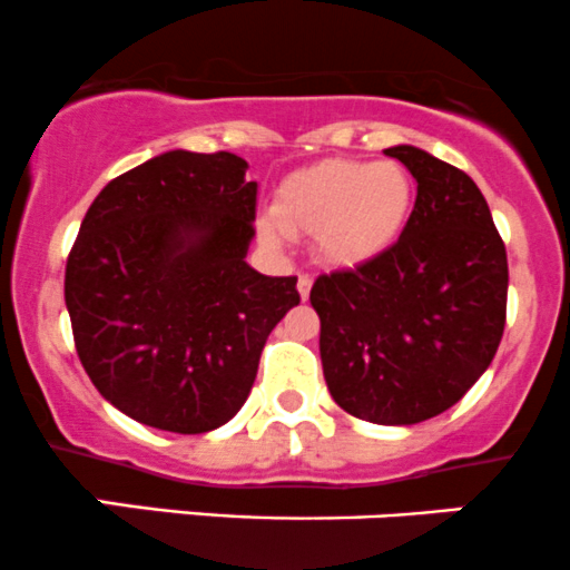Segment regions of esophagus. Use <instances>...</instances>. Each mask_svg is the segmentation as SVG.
<instances>
[{
	"instance_id": "34e87169",
	"label": "esophagus",
	"mask_w": 570,
	"mask_h": 570,
	"mask_svg": "<svg viewBox=\"0 0 570 570\" xmlns=\"http://www.w3.org/2000/svg\"><path fill=\"white\" fill-rule=\"evenodd\" d=\"M298 296H302L304 298V302H307V298H309V291H312V277H309V274H298Z\"/></svg>"
}]
</instances>
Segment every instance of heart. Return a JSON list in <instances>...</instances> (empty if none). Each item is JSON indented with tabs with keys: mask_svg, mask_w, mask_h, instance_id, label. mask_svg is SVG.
Returning a JSON list of instances; mask_svg holds the SVG:
<instances>
[{
	"mask_svg": "<svg viewBox=\"0 0 570 570\" xmlns=\"http://www.w3.org/2000/svg\"><path fill=\"white\" fill-rule=\"evenodd\" d=\"M415 187L400 163L323 160L296 170L279 185L274 219L261 225L268 242L283 228L315 236L321 261L334 268H358L381 258L405 230Z\"/></svg>",
	"mask_w": 570,
	"mask_h": 570,
	"instance_id": "1",
	"label": "heart"
}]
</instances>
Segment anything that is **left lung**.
<instances>
[{
    "label": "left lung",
    "mask_w": 570,
    "mask_h": 570,
    "mask_svg": "<svg viewBox=\"0 0 570 570\" xmlns=\"http://www.w3.org/2000/svg\"><path fill=\"white\" fill-rule=\"evenodd\" d=\"M419 181L394 247L321 274L323 377L361 421L407 426L456 405L487 372L505 328L508 261L487 198L464 170L415 146H391Z\"/></svg>",
    "instance_id": "left-lung-1"
}]
</instances>
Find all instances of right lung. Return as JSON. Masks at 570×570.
<instances>
[{"label":"right lung","instance_id":"right-lung-1","mask_svg":"<svg viewBox=\"0 0 570 570\" xmlns=\"http://www.w3.org/2000/svg\"><path fill=\"white\" fill-rule=\"evenodd\" d=\"M230 151L174 149L116 176L89 206L65 268L78 358L116 410L179 434L247 402L296 277L247 261L258 185Z\"/></svg>","mask_w":570,"mask_h":570}]
</instances>
